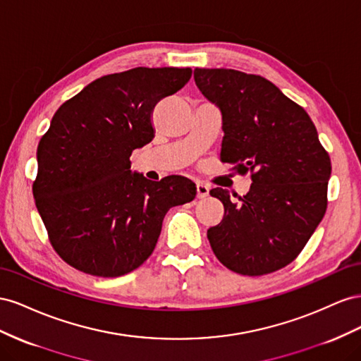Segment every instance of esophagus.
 <instances>
[{
  "label": "esophagus",
  "instance_id": "1",
  "mask_svg": "<svg viewBox=\"0 0 361 361\" xmlns=\"http://www.w3.org/2000/svg\"><path fill=\"white\" fill-rule=\"evenodd\" d=\"M209 186L207 184H204V183H201V181H198L197 183V197L198 198H205L209 195Z\"/></svg>",
  "mask_w": 361,
  "mask_h": 361
}]
</instances>
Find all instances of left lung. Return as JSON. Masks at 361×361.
<instances>
[{"label": "left lung", "mask_w": 361, "mask_h": 361, "mask_svg": "<svg viewBox=\"0 0 361 361\" xmlns=\"http://www.w3.org/2000/svg\"><path fill=\"white\" fill-rule=\"evenodd\" d=\"M222 113L221 160L251 171L250 192L233 202L222 188V221L207 238L218 260L242 275L275 272L296 259L322 221L331 161L313 121L269 80L235 69L193 71Z\"/></svg>", "instance_id": "1"}]
</instances>
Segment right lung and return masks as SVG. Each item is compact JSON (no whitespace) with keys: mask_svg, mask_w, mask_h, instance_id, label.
I'll return each mask as SVG.
<instances>
[{"mask_svg":"<svg viewBox=\"0 0 361 361\" xmlns=\"http://www.w3.org/2000/svg\"><path fill=\"white\" fill-rule=\"evenodd\" d=\"M190 68H135L92 81L60 106L37 147L33 195L51 245L95 276L135 271L156 248L164 214L190 202L195 184L133 172L131 152L154 139L152 110Z\"/></svg>","mask_w":361,"mask_h":361,"instance_id":"right-lung-1","label":"right lung"}]
</instances>
